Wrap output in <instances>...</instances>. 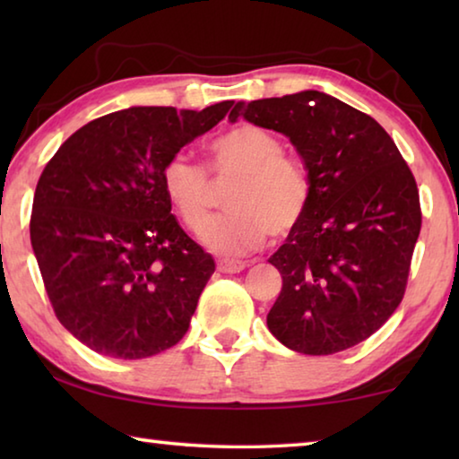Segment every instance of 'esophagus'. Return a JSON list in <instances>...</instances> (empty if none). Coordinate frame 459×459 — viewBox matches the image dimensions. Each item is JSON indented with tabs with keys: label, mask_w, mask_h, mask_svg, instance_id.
<instances>
[{
	"label": "esophagus",
	"mask_w": 459,
	"mask_h": 459,
	"mask_svg": "<svg viewBox=\"0 0 459 459\" xmlns=\"http://www.w3.org/2000/svg\"><path fill=\"white\" fill-rule=\"evenodd\" d=\"M248 265L247 261H237V259H221L219 261V271L221 273H240Z\"/></svg>",
	"instance_id": "1"
}]
</instances>
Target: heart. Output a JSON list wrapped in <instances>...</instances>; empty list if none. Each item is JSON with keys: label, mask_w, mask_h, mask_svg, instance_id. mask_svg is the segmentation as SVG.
<instances>
[{"label": "heart", "mask_w": 459, "mask_h": 459, "mask_svg": "<svg viewBox=\"0 0 459 459\" xmlns=\"http://www.w3.org/2000/svg\"><path fill=\"white\" fill-rule=\"evenodd\" d=\"M211 168L219 178H237L224 206L230 212L208 222L200 240L216 255H243L281 237L301 221L309 204L304 168L285 158V147L271 131L243 123L224 131L208 147ZM161 186L186 229L198 232L212 208V186L204 169L184 153L166 161Z\"/></svg>", "instance_id": "b5f03b06"}]
</instances>
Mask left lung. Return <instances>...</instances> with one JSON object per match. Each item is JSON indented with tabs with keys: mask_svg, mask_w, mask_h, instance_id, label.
Wrapping results in <instances>:
<instances>
[{
	"mask_svg": "<svg viewBox=\"0 0 459 459\" xmlns=\"http://www.w3.org/2000/svg\"><path fill=\"white\" fill-rule=\"evenodd\" d=\"M238 117L290 139L312 188L301 221L269 257L283 279L269 332L312 356L360 344L405 293L421 230L413 174L370 115L320 91L238 100L229 119Z\"/></svg>",
	"mask_w": 459,
	"mask_h": 459,
	"instance_id": "8db88e82",
	"label": "left lung"
}]
</instances>
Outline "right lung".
<instances>
[{
    "label": "right lung",
    "mask_w": 459,
    "mask_h": 459,
    "mask_svg": "<svg viewBox=\"0 0 459 459\" xmlns=\"http://www.w3.org/2000/svg\"><path fill=\"white\" fill-rule=\"evenodd\" d=\"M230 107L108 113L68 137L44 168L30 238L54 314L91 351L139 360L188 332L214 259L178 224L161 169Z\"/></svg>",
    "instance_id": "right-lung-1"
}]
</instances>
